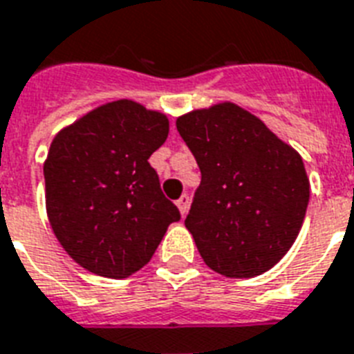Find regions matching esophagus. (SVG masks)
Wrapping results in <instances>:
<instances>
[{
  "mask_svg": "<svg viewBox=\"0 0 354 354\" xmlns=\"http://www.w3.org/2000/svg\"><path fill=\"white\" fill-rule=\"evenodd\" d=\"M176 205H178V209H180V215H182V216L187 215V209H189V196H187V194H182V196L176 200Z\"/></svg>",
  "mask_w": 354,
  "mask_h": 354,
  "instance_id": "esophagus-1",
  "label": "esophagus"
}]
</instances>
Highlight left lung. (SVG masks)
<instances>
[{
	"mask_svg": "<svg viewBox=\"0 0 354 354\" xmlns=\"http://www.w3.org/2000/svg\"><path fill=\"white\" fill-rule=\"evenodd\" d=\"M202 182L185 218L204 263L233 279L268 272L296 242L310 182L296 149L235 102L176 119Z\"/></svg>",
	"mask_w": 354,
	"mask_h": 354,
	"instance_id": "8db88e82",
	"label": "left lung"
}]
</instances>
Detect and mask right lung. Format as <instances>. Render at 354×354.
<instances>
[{
    "label": "right lung",
    "mask_w": 354,
    "mask_h": 354,
    "mask_svg": "<svg viewBox=\"0 0 354 354\" xmlns=\"http://www.w3.org/2000/svg\"><path fill=\"white\" fill-rule=\"evenodd\" d=\"M169 119L130 99L106 102L64 127L44 161L53 233L91 274L124 279L154 255L180 211L161 193L150 154Z\"/></svg>",
    "instance_id": "add662e5"
}]
</instances>
